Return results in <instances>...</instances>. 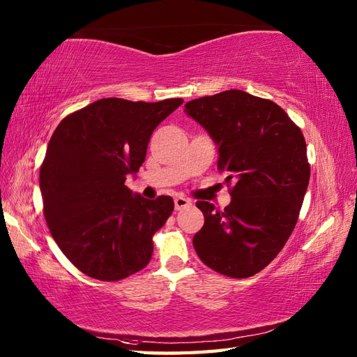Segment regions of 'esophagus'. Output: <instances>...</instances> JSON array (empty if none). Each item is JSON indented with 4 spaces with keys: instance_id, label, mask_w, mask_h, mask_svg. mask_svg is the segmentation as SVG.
<instances>
[{
    "instance_id": "esophagus-1",
    "label": "esophagus",
    "mask_w": 357,
    "mask_h": 357,
    "mask_svg": "<svg viewBox=\"0 0 357 357\" xmlns=\"http://www.w3.org/2000/svg\"><path fill=\"white\" fill-rule=\"evenodd\" d=\"M192 206V201L183 198V196H178V198H174V210H183Z\"/></svg>"
}]
</instances>
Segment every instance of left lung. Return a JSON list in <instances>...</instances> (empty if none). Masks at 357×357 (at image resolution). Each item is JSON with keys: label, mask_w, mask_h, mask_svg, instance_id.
Masks as SVG:
<instances>
[{"label": "left lung", "mask_w": 357, "mask_h": 357, "mask_svg": "<svg viewBox=\"0 0 357 357\" xmlns=\"http://www.w3.org/2000/svg\"><path fill=\"white\" fill-rule=\"evenodd\" d=\"M184 112L218 147V170L233 183L222 211L198 201L199 259L221 275L250 278L275 259L298 222L310 181L301 128L278 104L242 90L188 101Z\"/></svg>", "instance_id": "1"}]
</instances>
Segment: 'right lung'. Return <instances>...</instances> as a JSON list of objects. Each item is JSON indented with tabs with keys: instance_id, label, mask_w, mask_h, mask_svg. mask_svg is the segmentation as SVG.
I'll use <instances>...</instances> for the list:
<instances>
[{
	"instance_id": "1",
	"label": "right lung",
	"mask_w": 357,
	"mask_h": 357,
	"mask_svg": "<svg viewBox=\"0 0 357 357\" xmlns=\"http://www.w3.org/2000/svg\"><path fill=\"white\" fill-rule=\"evenodd\" d=\"M184 101L104 98L64 118L40 172L44 216L53 239L84 275L119 280L142 270L153 234L173 211L170 196L146 199L126 187L150 136Z\"/></svg>"
}]
</instances>
